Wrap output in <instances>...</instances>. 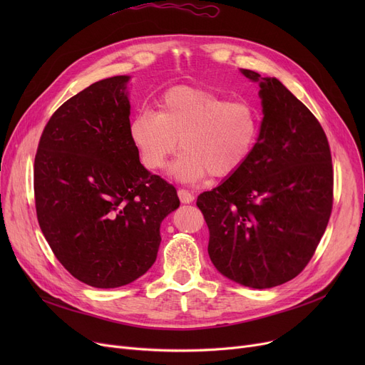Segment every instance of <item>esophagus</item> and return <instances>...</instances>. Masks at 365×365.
Segmentation results:
<instances>
[{
	"label": "esophagus",
	"instance_id": "esophagus-1",
	"mask_svg": "<svg viewBox=\"0 0 365 365\" xmlns=\"http://www.w3.org/2000/svg\"><path fill=\"white\" fill-rule=\"evenodd\" d=\"M178 195H179V198H180V201L183 204H189V202H192L195 200L194 194L190 192V190H187V189H179L178 190Z\"/></svg>",
	"mask_w": 365,
	"mask_h": 365
}]
</instances>
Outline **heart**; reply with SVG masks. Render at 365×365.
<instances>
[{
  "mask_svg": "<svg viewBox=\"0 0 365 365\" xmlns=\"http://www.w3.org/2000/svg\"><path fill=\"white\" fill-rule=\"evenodd\" d=\"M158 110L140 109L128 125L130 139L148 170H161L180 148L175 175L197 182L205 175H235L255 152L260 113L247 101H229L207 88L179 86L164 91Z\"/></svg>",
  "mask_w": 365,
  "mask_h": 365,
  "instance_id": "heart-1",
  "label": "heart"
}]
</instances>
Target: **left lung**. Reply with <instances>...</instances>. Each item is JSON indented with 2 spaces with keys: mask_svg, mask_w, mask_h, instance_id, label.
Instances as JSON below:
<instances>
[{
  "mask_svg": "<svg viewBox=\"0 0 365 365\" xmlns=\"http://www.w3.org/2000/svg\"><path fill=\"white\" fill-rule=\"evenodd\" d=\"M260 80L263 121L250 160L217 187L198 195L208 226V255L226 278L271 289L297 277L312 259L333 208L327 136L277 78Z\"/></svg>",
  "mask_w": 365,
  "mask_h": 365,
  "instance_id": "left-lung-1",
  "label": "left lung"
}]
</instances>
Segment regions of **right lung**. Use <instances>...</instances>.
<instances>
[{"label":"right lung","instance_id":"right-lung-1","mask_svg":"<svg viewBox=\"0 0 365 365\" xmlns=\"http://www.w3.org/2000/svg\"><path fill=\"white\" fill-rule=\"evenodd\" d=\"M127 75L75 94L46 124L34 164L38 223L65 269L96 289L142 277L157 259L176 187L140 164Z\"/></svg>","mask_w":365,"mask_h":365}]
</instances>
